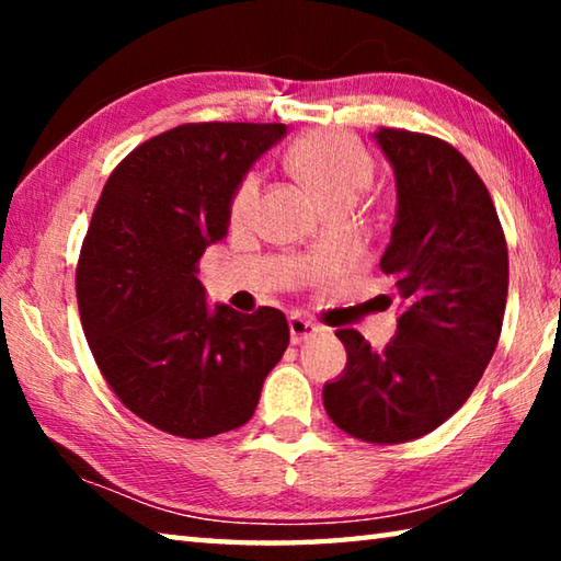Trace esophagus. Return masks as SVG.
I'll return each instance as SVG.
<instances>
[{
	"instance_id": "esophagus-1",
	"label": "esophagus",
	"mask_w": 561,
	"mask_h": 561,
	"mask_svg": "<svg viewBox=\"0 0 561 561\" xmlns=\"http://www.w3.org/2000/svg\"><path fill=\"white\" fill-rule=\"evenodd\" d=\"M317 331H319V327L314 324V321H309L304 317H289V334H291L294 344H301V341L311 339Z\"/></svg>"
}]
</instances>
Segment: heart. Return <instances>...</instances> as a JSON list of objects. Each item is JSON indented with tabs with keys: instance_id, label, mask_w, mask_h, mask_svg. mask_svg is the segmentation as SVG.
<instances>
[{
	"instance_id": "obj_1",
	"label": "heart",
	"mask_w": 561,
	"mask_h": 561,
	"mask_svg": "<svg viewBox=\"0 0 561 561\" xmlns=\"http://www.w3.org/2000/svg\"><path fill=\"white\" fill-rule=\"evenodd\" d=\"M287 163L304 185L314 193L324 207L354 205L374 178V158L368 150L341 130H314L289 148ZM260 193V178L247 175L237 185L230 217L244 222L252 215Z\"/></svg>"
}]
</instances>
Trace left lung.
<instances>
[{
	"label": "left lung",
	"instance_id": "8db88e82",
	"mask_svg": "<svg viewBox=\"0 0 561 561\" xmlns=\"http://www.w3.org/2000/svg\"><path fill=\"white\" fill-rule=\"evenodd\" d=\"M396 175V220L381 270L403 311L383 351L339 329L346 368L324 386L341 431L366 443H405L468 401L495 354L507 304V242L485 183L458 150L423 133L381 128Z\"/></svg>",
	"mask_w": 561,
	"mask_h": 561
}]
</instances>
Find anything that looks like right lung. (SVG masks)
Segmentation results:
<instances>
[{"label": "right lung", "mask_w": 561, "mask_h": 561, "mask_svg": "<svg viewBox=\"0 0 561 561\" xmlns=\"http://www.w3.org/2000/svg\"><path fill=\"white\" fill-rule=\"evenodd\" d=\"M284 123H185L146 140L113 170L76 267L89 348L113 393L180 438L250 421L289 346L279 309L215 304L197 262L230 225L237 185L282 140Z\"/></svg>", "instance_id": "obj_1"}]
</instances>
